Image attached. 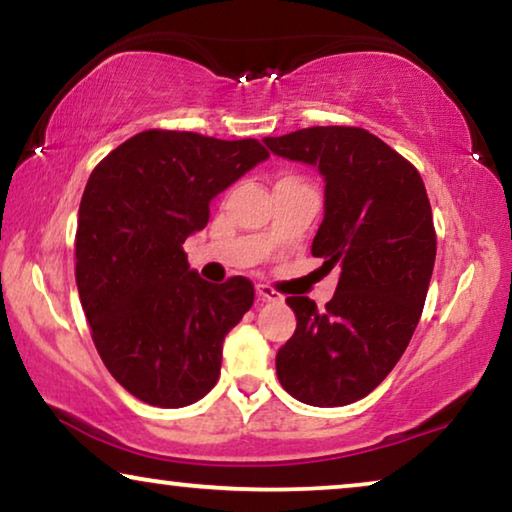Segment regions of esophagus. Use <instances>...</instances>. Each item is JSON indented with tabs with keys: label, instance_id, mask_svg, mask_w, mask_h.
Here are the masks:
<instances>
[{
	"label": "esophagus",
	"instance_id": "obj_1",
	"mask_svg": "<svg viewBox=\"0 0 512 512\" xmlns=\"http://www.w3.org/2000/svg\"><path fill=\"white\" fill-rule=\"evenodd\" d=\"M256 293H258V298H261V300H282V293H277L268 284H258Z\"/></svg>",
	"mask_w": 512,
	"mask_h": 512
}]
</instances>
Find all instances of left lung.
Masks as SVG:
<instances>
[{
  "label": "left lung",
  "mask_w": 512,
  "mask_h": 512,
  "mask_svg": "<svg viewBox=\"0 0 512 512\" xmlns=\"http://www.w3.org/2000/svg\"><path fill=\"white\" fill-rule=\"evenodd\" d=\"M286 160L324 177V221L312 256L340 270L324 310L286 298L296 331L277 352V377L300 403L349 405L368 396L401 359L422 317L436 263L424 181L408 160L361 128H305L265 137Z\"/></svg>",
  "instance_id": "1"
}]
</instances>
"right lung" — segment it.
Listing matches in <instances>:
<instances>
[{
    "mask_svg": "<svg viewBox=\"0 0 512 512\" xmlns=\"http://www.w3.org/2000/svg\"><path fill=\"white\" fill-rule=\"evenodd\" d=\"M270 153L256 139L146 130L90 174L76 228V286L93 342L139 401L184 408L209 394L223 340L254 305V284H209L186 261V237L209 202Z\"/></svg>",
    "mask_w": 512,
    "mask_h": 512,
    "instance_id": "1",
    "label": "right lung"
}]
</instances>
